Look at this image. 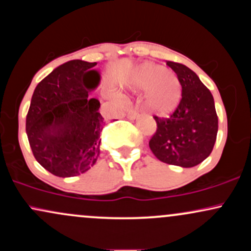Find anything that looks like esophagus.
<instances>
[{
	"label": "esophagus",
	"instance_id": "obj_1",
	"mask_svg": "<svg viewBox=\"0 0 251 251\" xmlns=\"http://www.w3.org/2000/svg\"><path fill=\"white\" fill-rule=\"evenodd\" d=\"M138 117V111L135 108H128L127 109V118L128 119H135Z\"/></svg>",
	"mask_w": 251,
	"mask_h": 251
}]
</instances>
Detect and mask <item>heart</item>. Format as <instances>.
<instances>
[{
  "label": "heart",
  "instance_id": "heart-1",
  "mask_svg": "<svg viewBox=\"0 0 251 251\" xmlns=\"http://www.w3.org/2000/svg\"><path fill=\"white\" fill-rule=\"evenodd\" d=\"M131 86L146 92V105L157 114H168L177 107L181 98L178 77L163 66L144 63L132 73Z\"/></svg>",
  "mask_w": 251,
  "mask_h": 251
}]
</instances>
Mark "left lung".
<instances>
[{"label": "left lung", "mask_w": 251, "mask_h": 251, "mask_svg": "<svg viewBox=\"0 0 251 251\" xmlns=\"http://www.w3.org/2000/svg\"><path fill=\"white\" fill-rule=\"evenodd\" d=\"M177 74L181 99L169 118L153 116L157 129L150 139L151 151L160 162L192 168L208 158L218 131L211 92L194 71L181 63L166 61Z\"/></svg>", "instance_id": "8db88e82"}]
</instances>
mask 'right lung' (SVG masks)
I'll return each mask as SVG.
<instances>
[{"instance_id": "right-lung-1", "label": "right lung", "mask_w": 251, "mask_h": 251, "mask_svg": "<svg viewBox=\"0 0 251 251\" xmlns=\"http://www.w3.org/2000/svg\"><path fill=\"white\" fill-rule=\"evenodd\" d=\"M96 65L62 63L37 83L31 97L25 118L29 145L40 165L57 177L85 174L100 154L106 120L100 102L88 98V89L99 83V74L91 71Z\"/></svg>"}]
</instances>
